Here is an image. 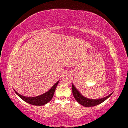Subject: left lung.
Instances as JSON below:
<instances>
[{
	"label": "left lung",
	"mask_w": 128,
	"mask_h": 128,
	"mask_svg": "<svg viewBox=\"0 0 128 128\" xmlns=\"http://www.w3.org/2000/svg\"><path fill=\"white\" fill-rule=\"evenodd\" d=\"M72 85L73 95V96H74L75 99L77 100L78 103L80 104H81L82 106H83L84 107H93V106L98 105L99 104L103 103L104 101H105L106 99H107L112 94V92L111 94L108 95V96L104 97V98H102L100 99H88V98H86L85 96H84L83 95H82L73 84H72Z\"/></svg>",
	"instance_id": "8db88e82"
}]
</instances>
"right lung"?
Returning a JSON list of instances; mask_svg holds the SVG:
<instances>
[{
    "label": "right lung",
    "mask_w": 128,
    "mask_h": 128,
    "mask_svg": "<svg viewBox=\"0 0 128 128\" xmlns=\"http://www.w3.org/2000/svg\"><path fill=\"white\" fill-rule=\"evenodd\" d=\"M59 80L54 84L52 86V87L48 92L36 96L28 97L22 96V95L18 94V93L16 92L14 90V92L16 93V94L18 95L21 99H22L23 100H24L28 103H29L30 104L34 106H43L46 104L47 103H48L51 100L52 98L54 92H55V89L56 87H57V85L58 83H59Z\"/></svg>",
    "instance_id": "1"
}]
</instances>
